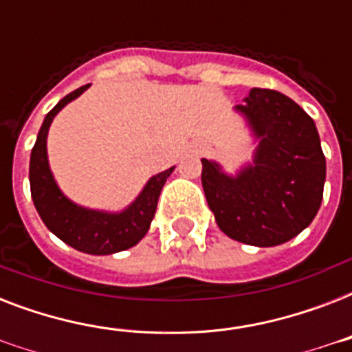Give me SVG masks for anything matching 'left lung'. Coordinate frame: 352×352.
I'll list each match as a JSON object with an SVG mask.
<instances>
[{
  "label": "left lung",
  "mask_w": 352,
  "mask_h": 352,
  "mask_svg": "<svg viewBox=\"0 0 352 352\" xmlns=\"http://www.w3.org/2000/svg\"><path fill=\"white\" fill-rule=\"evenodd\" d=\"M257 140L235 175L203 159V190L221 230L252 246H276L305 230L323 199L325 157L316 124L294 100L254 89L235 106Z\"/></svg>",
  "instance_id": "8db88e82"
}]
</instances>
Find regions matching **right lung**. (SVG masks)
<instances>
[{"instance_id":"obj_1","label":"right lung","mask_w":352,"mask_h":352,"mask_svg":"<svg viewBox=\"0 0 352 352\" xmlns=\"http://www.w3.org/2000/svg\"><path fill=\"white\" fill-rule=\"evenodd\" d=\"M87 85H82L67 96H63L51 111L47 113L41 124L38 138L30 151L29 181L30 195L41 221L58 239L76 250L91 256H111L117 252L127 250L148 234L149 225L155 217V210L159 203V195L166 179L171 175L170 170L160 171L146 182L142 192L122 212H102L91 210L73 203L58 188L47 159V133L58 113L67 106L69 102L78 98Z\"/></svg>"}]
</instances>
